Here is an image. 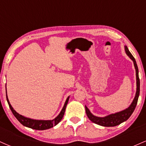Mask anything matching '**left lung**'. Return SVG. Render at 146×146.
Instances as JSON below:
<instances>
[{"mask_svg":"<svg viewBox=\"0 0 146 146\" xmlns=\"http://www.w3.org/2000/svg\"><path fill=\"white\" fill-rule=\"evenodd\" d=\"M125 51L126 52L127 55L130 57L134 62V65H135V69H136V77H137V92L135 98L134 99L133 102L131 104V105L128 107L127 109H125L123 111L119 112V113L111 114V115H108L105 117H95L94 115H92L90 112L88 110V108L86 106H85L86 108V113L87 116H88V119L93 123H96V124L102 125V126L105 127H113L116 126L117 125H119L120 123H123V121H126L127 119L131 116L132 113L135 110L136 106L137 104V101H138L139 95L140 93V80L139 78V70L138 66H137L136 60H135V58L132 56L130 51H129L128 47L125 46Z\"/></svg>","mask_w":146,"mask_h":146,"instance_id":"obj_1","label":"left lung"}]
</instances>
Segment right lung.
I'll return each mask as SVG.
<instances>
[{"mask_svg":"<svg viewBox=\"0 0 146 146\" xmlns=\"http://www.w3.org/2000/svg\"><path fill=\"white\" fill-rule=\"evenodd\" d=\"M6 98H7V101L8 102V104H9V106L11 109L12 113L14 114V115L16 117V119L19 121L20 123L21 124H23L25 126L28 127V128L34 129V130H46V129H49L51 128H53L54 125H56L59 122L61 121L64 115L65 109H66V105H67L68 99H69V97L66 99V102H65L64 106L62 110L60 112L58 117H56L53 120H35V119H31L27 118V117H25L22 115H19L18 113H16V111L14 110V108H12L11 104H10L9 100L7 98V95L6 94Z\"/></svg>","mask_w":146,"mask_h":146,"instance_id":"obj_1","label":"right lung"}]
</instances>
